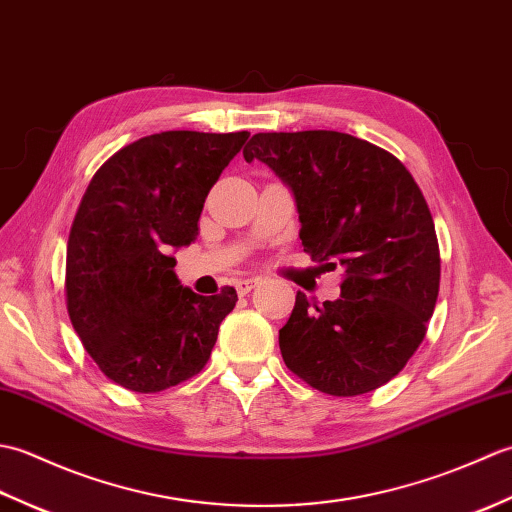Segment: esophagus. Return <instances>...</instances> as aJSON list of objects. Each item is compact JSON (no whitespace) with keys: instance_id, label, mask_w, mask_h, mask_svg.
<instances>
[{"instance_id":"1","label":"esophagus","mask_w":512,"mask_h":512,"mask_svg":"<svg viewBox=\"0 0 512 512\" xmlns=\"http://www.w3.org/2000/svg\"><path fill=\"white\" fill-rule=\"evenodd\" d=\"M259 284V279H237L235 281V290H237V295H248L250 290H253L255 286Z\"/></svg>"}]
</instances>
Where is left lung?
<instances>
[{"label":"left lung","instance_id":"8db88e82","mask_svg":"<svg viewBox=\"0 0 512 512\" xmlns=\"http://www.w3.org/2000/svg\"><path fill=\"white\" fill-rule=\"evenodd\" d=\"M290 189L301 246L345 270L341 297L310 306L297 292L279 330L281 356L332 396L389 383L418 350L440 290L436 226L405 165L341 132L255 134L244 149Z\"/></svg>","mask_w":512,"mask_h":512}]
</instances>
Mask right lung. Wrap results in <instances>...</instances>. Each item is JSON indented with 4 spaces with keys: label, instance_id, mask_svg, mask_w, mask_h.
<instances>
[{
    "label": "right lung",
    "instance_id": "add662e5",
    "mask_svg": "<svg viewBox=\"0 0 512 512\" xmlns=\"http://www.w3.org/2000/svg\"><path fill=\"white\" fill-rule=\"evenodd\" d=\"M248 136H145L107 160L85 191L68 239V314L116 385L154 394L209 361L237 295L182 286L173 250L198 239L206 195Z\"/></svg>",
    "mask_w": 512,
    "mask_h": 512
}]
</instances>
